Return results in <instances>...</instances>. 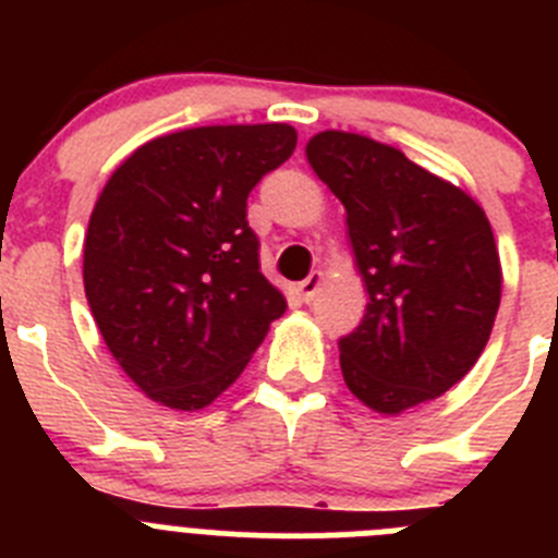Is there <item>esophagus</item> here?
Instances as JSON below:
<instances>
[{
  "instance_id": "esophagus-1",
  "label": "esophagus",
  "mask_w": 558,
  "mask_h": 558,
  "mask_svg": "<svg viewBox=\"0 0 558 558\" xmlns=\"http://www.w3.org/2000/svg\"><path fill=\"white\" fill-rule=\"evenodd\" d=\"M322 284H324V274L322 270H313V274L299 284V293H302L304 302H313L315 295H318V290H322Z\"/></svg>"
}]
</instances>
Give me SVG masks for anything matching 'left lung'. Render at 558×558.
Masks as SVG:
<instances>
[{
  "mask_svg": "<svg viewBox=\"0 0 558 558\" xmlns=\"http://www.w3.org/2000/svg\"><path fill=\"white\" fill-rule=\"evenodd\" d=\"M315 175L347 209L366 315L340 338L347 388L383 416L450 391L486 349L502 268L489 218L472 195L368 136L322 131Z\"/></svg>",
  "mask_w": 558,
  "mask_h": 558,
  "instance_id": "obj_1",
  "label": "left lung"
}]
</instances>
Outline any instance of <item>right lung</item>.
<instances>
[{
  "label": "right lung",
  "mask_w": 558,
  "mask_h": 558,
  "mask_svg": "<svg viewBox=\"0 0 558 558\" xmlns=\"http://www.w3.org/2000/svg\"><path fill=\"white\" fill-rule=\"evenodd\" d=\"M295 128L165 133L102 186L83 243V288L108 352L142 393L211 405L288 310L259 270L245 201L295 150Z\"/></svg>",
  "instance_id": "1"
}]
</instances>
